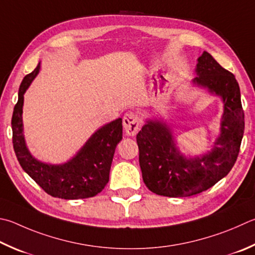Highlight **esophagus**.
<instances>
[{"mask_svg": "<svg viewBox=\"0 0 255 255\" xmlns=\"http://www.w3.org/2000/svg\"><path fill=\"white\" fill-rule=\"evenodd\" d=\"M124 128L127 135L135 136L140 128V119L137 114L128 113L124 116Z\"/></svg>", "mask_w": 255, "mask_h": 255, "instance_id": "1", "label": "esophagus"}]
</instances>
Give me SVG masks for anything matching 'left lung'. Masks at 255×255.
I'll use <instances>...</instances> for the list:
<instances>
[{"instance_id":"1","label":"left lung","mask_w":255,"mask_h":255,"mask_svg":"<svg viewBox=\"0 0 255 255\" xmlns=\"http://www.w3.org/2000/svg\"><path fill=\"white\" fill-rule=\"evenodd\" d=\"M196 72L194 82L223 98L221 136L210 154L186 159L175 148L166 125L148 122L141 128L136 139L143 183L161 196L187 197L207 191L230 173L240 152L244 112L237 79L206 51L198 58Z\"/></svg>"}]
</instances>
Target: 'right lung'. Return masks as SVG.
<instances>
[{
    "instance_id": "obj_1",
    "label": "right lung",
    "mask_w": 255,
    "mask_h": 255,
    "mask_svg": "<svg viewBox=\"0 0 255 255\" xmlns=\"http://www.w3.org/2000/svg\"><path fill=\"white\" fill-rule=\"evenodd\" d=\"M39 69L40 64L22 80L18 100L13 110L12 140L16 158L23 170L51 196L63 200L95 196L109 180L116 146L123 139V119H116L96 131L69 163L58 166L40 163L30 155L22 133L23 95Z\"/></svg>"
}]
</instances>
